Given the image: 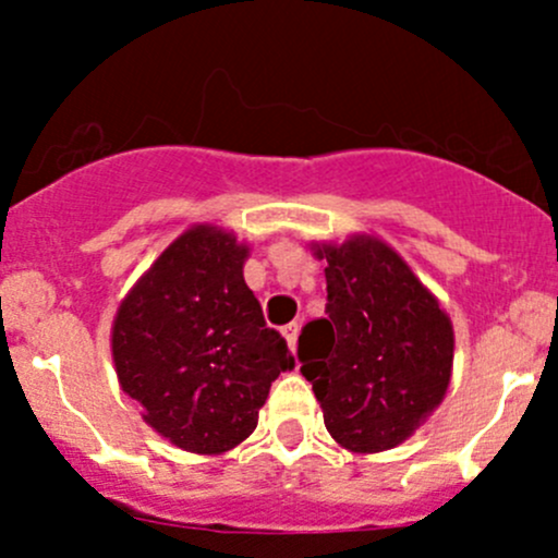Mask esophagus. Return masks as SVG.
I'll return each instance as SVG.
<instances>
[{
  "label": "esophagus",
  "instance_id": "obj_1",
  "mask_svg": "<svg viewBox=\"0 0 558 558\" xmlns=\"http://www.w3.org/2000/svg\"><path fill=\"white\" fill-rule=\"evenodd\" d=\"M283 337H286V342H289L291 351H296V337H300V324H296V320L286 324L283 326Z\"/></svg>",
  "mask_w": 558,
  "mask_h": 558
}]
</instances>
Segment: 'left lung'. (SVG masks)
I'll use <instances>...</instances> for the list:
<instances>
[{
  "mask_svg": "<svg viewBox=\"0 0 558 558\" xmlns=\"http://www.w3.org/2000/svg\"><path fill=\"white\" fill-rule=\"evenodd\" d=\"M326 262V318L300 335L302 375L342 448H397L442 402L453 326L393 247L369 234L313 245Z\"/></svg>",
  "mask_w": 558,
  "mask_h": 558,
  "instance_id": "1",
  "label": "left lung"
}]
</instances>
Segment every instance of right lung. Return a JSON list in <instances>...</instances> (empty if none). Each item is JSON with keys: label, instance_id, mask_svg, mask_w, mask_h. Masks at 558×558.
<instances>
[{"label": "right lung", "instance_id": "add662e5", "mask_svg": "<svg viewBox=\"0 0 558 558\" xmlns=\"http://www.w3.org/2000/svg\"><path fill=\"white\" fill-rule=\"evenodd\" d=\"M247 245L199 223L123 296L112 320L118 384L143 421L191 453H223L256 429L294 356L245 286Z\"/></svg>", "mask_w": 558, "mask_h": 558}]
</instances>
